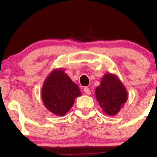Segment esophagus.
<instances>
[{
  "label": "esophagus",
  "instance_id": "1",
  "mask_svg": "<svg viewBox=\"0 0 157 157\" xmlns=\"http://www.w3.org/2000/svg\"><path fill=\"white\" fill-rule=\"evenodd\" d=\"M84 91H85V93H86L87 95H89L90 94H91V91H90L89 88H88V87H85L84 88Z\"/></svg>",
  "mask_w": 157,
  "mask_h": 157
}]
</instances>
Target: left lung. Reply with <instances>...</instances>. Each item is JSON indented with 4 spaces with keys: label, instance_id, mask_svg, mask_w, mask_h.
<instances>
[{
    "label": "left lung",
    "instance_id": "obj_1",
    "mask_svg": "<svg viewBox=\"0 0 157 157\" xmlns=\"http://www.w3.org/2000/svg\"><path fill=\"white\" fill-rule=\"evenodd\" d=\"M96 99L105 114L114 116L128 100V91L117 75L106 73L95 90Z\"/></svg>",
    "mask_w": 157,
    "mask_h": 157
}]
</instances>
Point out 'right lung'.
<instances>
[{
    "mask_svg": "<svg viewBox=\"0 0 157 157\" xmlns=\"http://www.w3.org/2000/svg\"><path fill=\"white\" fill-rule=\"evenodd\" d=\"M81 95L78 86L63 68L54 69L45 79L41 98L45 107L57 116H64L71 109L75 99Z\"/></svg>",
    "mask_w": 157,
    "mask_h": 157,
    "instance_id": "right-lung-1",
    "label": "right lung"
}]
</instances>
